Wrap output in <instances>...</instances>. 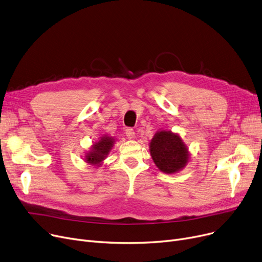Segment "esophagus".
I'll list each match as a JSON object with an SVG mask.
<instances>
[{
    "instance_id": "1",
    "label": "esophagus",
    "mask_w": 262,
    "mask_h": 262,
    "mask_svg": "<svg viewBox=\"0 0 262 262\" xmlns=\"http://www.w3.org/2000/svg\"><path fill=\"white\" fill-rule=\"evenodd\" d=\"M125 134H126L128 139H134L135 138V132H134L133 128H127L126 130H125Z\"/></svg>"
}]
</instances>
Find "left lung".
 Listing matches in <instances>:
<instances>
[{
    "label": "left lung",
    "instance_id": "obj_1",
    "mask_svg": "<svg viewBox=\"0 0 262 262\" xmlns=\"http://www.w3.org/2000/svg\"><path fill=\"white\" fill-rule=\"evenodd\" d=\"M149 147L154 164L164 173H178L189 162L190 154L187 145L179 134L171 130L156 132Z\"/></svg>",
    "mask_w": 262,
    "mask_h": 262
}]
</instances>
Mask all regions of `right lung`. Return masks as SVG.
Returning a JSON list of instances; mask_svg holds the SVG:
<instances>
[{"label":"right lung","mask_w":262,"mask_h":262,"mask_svg":"<svg viewBox=\"0 0 262 262\" xmlns=\"http://www.w3.org/2000/svg\"><path fill=\"white\" fill-rule=\"evenodd\" d=\"M115 143H116V139L113 138L112 136H109V135L101 136V137H99L98 141L93 142L89 151L84 152L83 161L88 165L99 167L109 155Z\"/></svg>","instance_id":"1"}]
</instances>
